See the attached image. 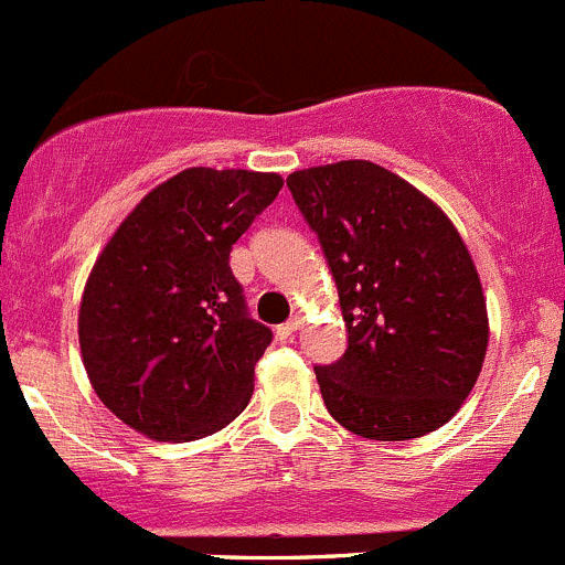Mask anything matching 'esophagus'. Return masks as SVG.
<instances>
[{
	"label": "esophagus",
	"instance_id": "esophagus-1",
	"mask_svg": "<svg viewBox=\"0 0 565 565\" xmlns=\"http://www.w3.org/2000/svg\"><path fill=\"white\" fill-rule=\"evenodd\" d=\"M299 327H301V318H290V321H285V323H280V327H277V338L290 340Z\"/></svg>",
	"mask_w": 565,
	"mask_h": 565
}]
</instances>
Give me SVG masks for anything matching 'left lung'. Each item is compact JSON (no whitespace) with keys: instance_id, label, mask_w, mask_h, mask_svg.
<instances>
[{"instance_id":"obj_1","label":"left lung","mask_w":565,"mask_h":565,"mask_svg":"<svg viewBox=\"0 0 565 565\" xmlns=\"http://www.w3.org/2000/svg\"><path fill=\"white\" fill-rule=\"evenodd\" d=\"M338 285L349 349L316 379L329 415L379 443L426 437L461 409L483 367L478 269L434 200L373 161L290 172Z\"/></svg>"}]
</instances>
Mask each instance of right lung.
I'll return each instance as SVG.
<instances>
[{
	"label": "right lung",
	"instance_id": "obj_1",
	"mask_svg": "<svg viewBox=\"0 0 565 565\" xmlns=\"http://www.w3.org/2000/svg\"><path fill=\"white\" fill-rule=\"evenodd\" d=\"M280 189L277 172L189 167L100 249L79 305L82 362L128 428L192 443L249 404L271 329L249 318L231 249Z\"/></svg>",
	"mask_w": 565,
	"mask_h": 565
}]
</instances>
